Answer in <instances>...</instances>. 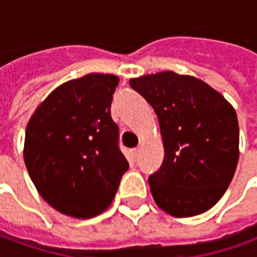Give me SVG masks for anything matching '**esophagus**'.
I'll return each instance as SVG.
<instances>
[{"label": "esophagus", "instance_id": "1", "mask_svg": "<svg viewBox=\"0 0 257 257\" xmlns=\"http://www.w3.org/2000/svg\"><path fill=\"white\" fill-rule=\"evenodd\" d=\"M138 155H139V149L135 148V149H131V158L134 159V161H137Z\"/></svg>", "mask_w": 257, "mask_h": 257}]
</instances>
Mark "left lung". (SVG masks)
<instances>
[{
	"instance_id": "obj_1",
	"label": "left lung",
	"mask_w": 257,
	"mask_h": 257,
	"mask_svg": "<svg viewBox=\"0 0 257 257\" xmlns=\"http://www.w3.org/2000/svg\"><path fill=\"white\" fill-rule=\"evenodd\" d=\"M129 85L159 120L164 162L148 179L156 205L175 217L209 210L223 196L237 166L233 106L206 82L172 71L132 78Z\"/></svg>"
}]
</instances>
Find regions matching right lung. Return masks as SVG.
Instances as JSON below:
<instances>
[{
    "label": "right lung",
    "mask_w": 257,
    "mask_h": 257,
    "mask_svg": "<svg viewBox=\"0 0 257 257\" xmlns=\"http://www.w3.org/2000/svg\"><path fill=\"white\" fill-rule=\"evenodd\" d=\"M118 82L111 74L68 81L49 93L27 125L25 166L42 199L64 215L102 213L128 171L111 116Z\"/></svg>",
    "instance_id": "obj_1"
}]
</instances>
